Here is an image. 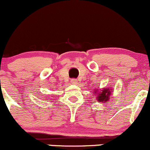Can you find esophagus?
Here are the masks:
<instances>
[{
	"label": "esophagus",
	"instance_id": "34e87169",
	"mask_svg": "<svg viewBox=\"0 0 150 150\" xmlns=\"http://www.w3.org/2000/svg\"><path fill=\"white\" fill-rule=\"evenodd\" d=\"M71 83L73 84H77V80L76 79H72L71 80Z\"/></svg>",
	"mask_w": 150,
	"mask_h": 150
}]
</instances>
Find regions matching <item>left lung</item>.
<instances>
[{
    "mask_svg": "<svg viewBox=\"0 0 150 150\" xmlns=\"http://www.w3.org/2000/svg\"><path fill=\"white\" fill-rule=\"evenodd\" d=\"M111 90L112 89L108 88H103L102 90L98 91V89L95 90L94 94L97 95V100L98 102H101V103H105V102L108 101L110 98L111 95Z\"/></svg>",
    "mask_w": 150,
    "mask_h": 150,
    "instance_id": "left-lung-1",
    "label": "left lung"
}]
</instances>
